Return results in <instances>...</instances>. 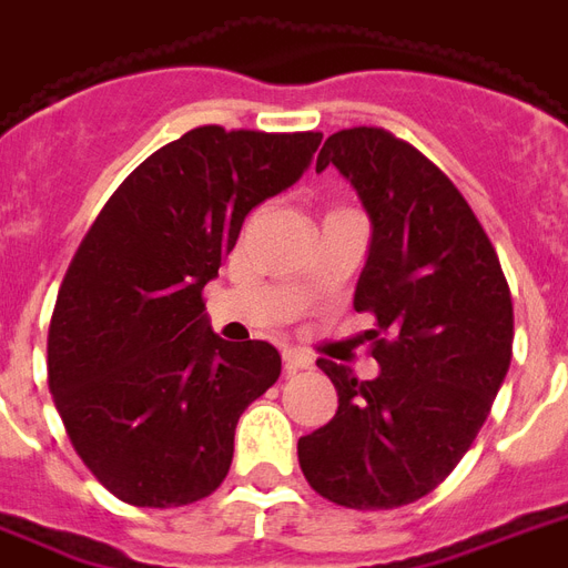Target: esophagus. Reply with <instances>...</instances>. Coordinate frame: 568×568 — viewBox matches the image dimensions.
<instances>
[{
  "label": "esophagus",
  "mask_w": 568,
  "mask_h": 568,
  "mask_svg": "<svg viewBox=\"0 0 568 568\" xmlns=\"http://www.w3.org/2000/svg\"><path fill=\"white\" fill-rule=\"evenodd\" d=\"M283 361H285V373H297V369L313 367V358L306 355L304 348H283Z\"/></svg>",
  "instance_id": "1"
}]
</instances>
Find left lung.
Returning <instances> with one entry per match:
<instances>
[{
	"mask_svg": "<svg viewBox=\"0 0 568 568\" xmlns=\"http://www.w3.org/2000/svg\"><path fill=\"white\" fill-rule=\"evenodd\" d=\"M337 165L373 220L355 310L376 318V379L318 358L337 415L297 443L318 497L376 511L409 506L460 464L511 364L515 310L494 243L460 189L413 144L376 125L334 132Z\"/></svg>",
	"mask_w": 568,
	"mask_h": 568,
	"instance_id": "obj_1",
	"label": "left lung"
}]
</instances>
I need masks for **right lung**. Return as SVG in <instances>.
Segmentation results:
<instances>
[{"label":"right lung","instance_id":"add662e5","mask_svg":"<svg viewBox=\"0 0 568 568\" xmlns=\"http://www.w3.org/2000/svg\"><path fill=\"white\" fill-rule=\"evenodd\" d=\"M322 132L199 125L116 186L57 295L48 385L74 452L113 497L171 508L229 476L243 409L280 379L264 339H220L204 285L255 204L295 183Z\"/></svg>","mask_w":568,"mask_h":568}]
</instances>
